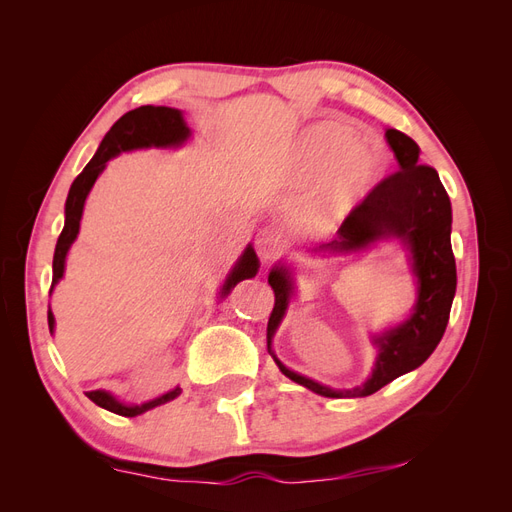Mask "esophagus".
I'll list each match as a JSON object with an SVG mask.
<instances>
[{"label":"esophagus","mask_w":512,"mask_h":512,"mask_svg":"<svg viewBox=\"0 0 512 512\" xmlns=\"http://www.w3.org/2000/svg\"><path fill=\"white\" fill-rule=\"evenodd\" d=\"M256 243H258V254L265 258V260L273 258L284 247L282 237L277 235V232H273V230H262L260 235H258Z\"/></svg>","instance_id":"obj_1"}]
</instances>
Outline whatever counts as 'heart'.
<instances>
[{
    "label": "heart",
    "mask_w": 512,
    "mask_h": 512,
    "mask_svg": "<svg viewBox=\"0 0 512 512\" xmlns=\"http://www.w3.org/2000/svg\"><path fill=\"white\" fill-rule=\"evenodd\" d=\"M380 158L356 143L350 128L322 123L301 136L294 151V177L305 185L329 183L333 209H350L369 192L380 175Z\"/></svg>",
    "instance_id": "1"
}]
</instances>
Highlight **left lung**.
<instances>
[{"instance_id":"1","label":"left lung","mask_w":512,"mask_h":512,"mask_svg":"<svg viewBox=\"0 0 512 512\" xmlns=\"http://www.w3.org/2000/svg\"><path fill=\"white\" fill-rule=\"evenodd\" d=\"M384 136L399 162V170L374 185L337 228L335 239L322 247L333 252H350L384 237H399L412 252V271L418 277V301L414 314L404 324L374 339L380 346L376 369L356 389L333 391L329 386L294 374L273 356L284 376L322 397H367L423 365L440 344L451 316L457 288L451 247V200L436 168L418 164V145L408 134L391 128ZM269 284L275 292V303L267 324V339L280 324L292 292L286 269H273Z\"/></svg>"}]
</instances>
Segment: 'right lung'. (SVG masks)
I'll return each mask as SVG.
<instances>
[{
  "label": "right lung",
  "mask_w": 512,
  "mask_h": 512,
  "mask_svg": "<svg viewBox=\"0 0 512 512\" xmlns=\"http://www.w3.org/2000/svg\"><path fill=\"white\" fill-rule=\"evenodd\" d=\"M188 136H190V128L185 126L181 113L175 111V108H168V106H138V108H134V111L126 113L113 123V128L108 130L104 141L100 143L96 156L91 158V162L83 168V173L74 179L72 188L68 192L66 224L57 239L55 254H53L51 290L59 282V277L64 275L66 254L70 250L72 241L76 239V235H79L85 198L91 190V185H94V181L102 173L104 164L113 156H117L119 151L151 147V145L153 147L181 145ZM256 271H258V258H256L252 247H247L245 254L237 262V267L232 269V273L228 275V280L222 288V294H228L230 288H235L241 280H250V277L256 275ZM53 327H55V318L49 312V329L53 331ZM179 393H181V389H173L170 393L153 399V401H147V404H141V406H123L111 393H106V391H89L87 397L94 401L96 406H100L108 412H115L119 416H138L151 408L166 404V401H173L175 397H179Z\"/></svg>",
  "instance_id": "obj_1"
}]
</instances>
